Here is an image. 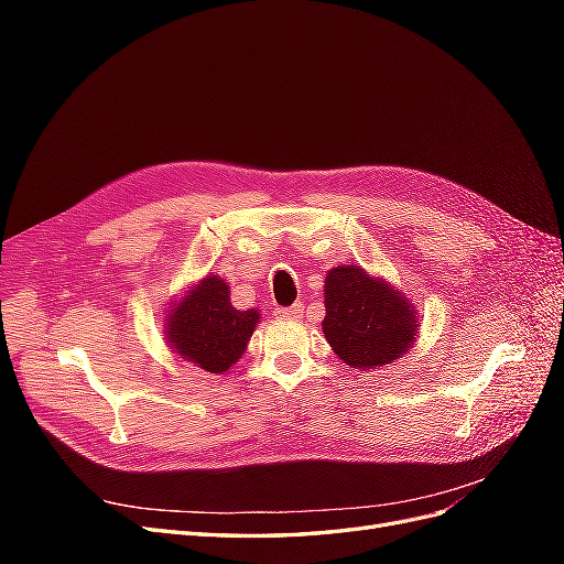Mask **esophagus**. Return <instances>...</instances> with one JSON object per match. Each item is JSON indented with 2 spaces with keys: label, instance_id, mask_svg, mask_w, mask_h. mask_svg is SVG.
Wrapping results in <instances>:
<instances>
[{
  "label": "esophagus",
  "instance_id": "1",
  "mask_svg": "<svg viewBox=\"0 0 564 564\" xmlns=\"http://www.w3.org/2000/svg\"><path fill=\"white\" fill-rule=\"evenodd\" d=\"M301 313H303L301 303H296V305H289V308H275V315H278L280 319H299V317H301Z\"/></svg>",
  "mask_w": 564,
  "mask_h": 564
}]
</instances>
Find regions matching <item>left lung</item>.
I'll return each mask as SVG.
<instances>
[{
    "label": "left lung",
    "mask_w": 564,
    "mask_h": 564,
    "mask_svg": "<svg viewBox=\"0 0 564 564\" xmlns=\"http://www.w3.org/2000/svg\"><path fill=\"white\" fill-rule=\"evenodd\" d=\"M322 332L340 362L377 371L416 344L419 313L398 286L360 265H336L324 278Z\"/></svg>",
    "instance_id": "obj_1"
}]
</instances>
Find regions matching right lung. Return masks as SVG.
<instances>
[{"label":"right lung","mask_w":564,"mask_h":564,"mask_svg":"<svg viewBox=\"0 0 564 564\" xmlns=\"http://www.w3.org/2000/svg\"><path fill=\"white\" fill-rule=\"evenodd\" d=\"M259 322V311L235 308L224 278L204 275L166 308L164 340L181 360L224 373L240 362Z\"/></svg>","instance_id":"add662e5"}]
</instances>
